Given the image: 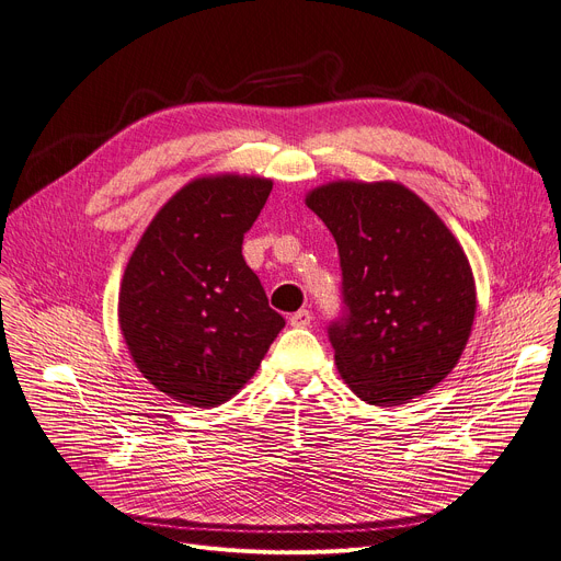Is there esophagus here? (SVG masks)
<instances>
[{"mask_svg": "<svg viewBox=\"0 0 561 561\" xmlns=\"http://www.w3.org/2000/svg\"><path fill=\"white\" fill-rule=\"evenodd\" d=\"M310 321H312L310 310H299V312H294V314L289 317V323H291L294 328H308Z\"/></svg>", "mask_w": 561, "mask_h": 561, "instance_id": "34e87169", "label": "esophagus"}]
</instances>
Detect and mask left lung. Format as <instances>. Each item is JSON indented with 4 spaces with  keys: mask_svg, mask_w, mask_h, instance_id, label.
<instances>
[{
    "mask_svg": "<svg viewBox=\"0 0 561 561\" xmlns=\"http://www.w3.org/2000/svg\"><path fill=\"white\" fill-rule=\"evenodd\" d=\"M331 230L346 314L328 328L337 371L369 405H403L439 385L476 319L465 249L397 181H333L306 194Z\"/></svg>",
    "mask_w": 561,
    "mask_h": 561,
    "instance_id": "obj_1",
    "label": "left lung"
}]
</instances>
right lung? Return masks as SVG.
Listing matches in <instances>:
<instances>
[{
  "label": "right lung",
  "instance_id": "right-lung-1",
  "mask_svg": "<svg viewBox=\"0 0 561 561\" xmlns=\"http://www.w3.org/2000/svg\"><path fill=\"white\" fill-rule=\"evenodd\" d=\"M272 185L240 174L190 181L126 262L119 331L140 374L179 403L208 410L233 399L283 331L242 255Z\"/></svg>",
  "mask_w": 561,
  "mask_h": 561
}]
</instances>
